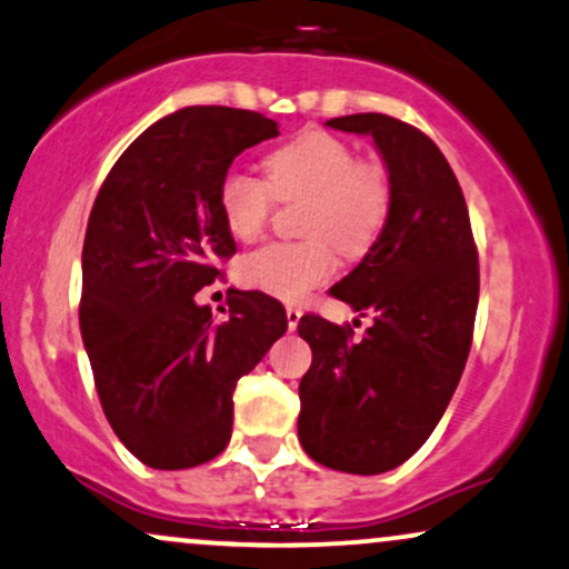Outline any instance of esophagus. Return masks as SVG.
<instances>
[{"instance_id": "34e87169", "label": "esophagus", "mask_w": 569, "mask_h": 569, "mask_svg": "<svg viewBox=\"0 0 569 569\" xmlns=\"http://www.w3.org/2000/svg\"><path fill=\"white\" fill-rule=\"evenodd\" d=\"M299 318H302V310H299V307H293V305L286 307V321H289V329H291V331L297 329Z\"/></svg>"}]
</instances>
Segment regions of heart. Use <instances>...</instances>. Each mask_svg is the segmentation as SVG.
I'll return each instance as SVG.
<instances>
[{
    "label": "heart",
    "mask_w": 569,
    "mask_h": 569,
    "mask_svg": "<svg viewBox=\"0 0 569 569\" xmlns=\"http://www.w3.org/2000/svg\"><path fill=\"white\" fill-rule=\"evenodd\" d=\"M264 179L227 171L219 181V211L240 243L264 232L276 200H305L297 243H267L240 259L248 289L299 302L337 270V251L358 259L377 243L390 217V179L377 160L356 158L348 141L305 130L264 158Z\"/></svg>",
    "instance_id": "heart-1"
}]
</instances>
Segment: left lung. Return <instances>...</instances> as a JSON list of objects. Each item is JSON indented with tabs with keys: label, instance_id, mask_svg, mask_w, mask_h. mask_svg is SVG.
I'll list each match as a JSON object with an SVG mask.
<instances>
[{
	"label": "left lung",
	"instance_id": "obj_1",
	"mask_svg": "<svg viewBox=\"0 0 569 569\" xmlns=\"http://www.w3.org/2000/svg\"><path fill=\"white\" fill-rule=\"evenodd\" d=\"M371 136L390 179V217L361 264L331 289L375 323L305 316L312 363L299 382V441L316 462L358 476L407 462L449 407L473 339L479 253L452 168L422 130L388 114L326 122Z\"/></svg>",
	"mask_w": 569,
	"mask_h": 569
}]
</instances>
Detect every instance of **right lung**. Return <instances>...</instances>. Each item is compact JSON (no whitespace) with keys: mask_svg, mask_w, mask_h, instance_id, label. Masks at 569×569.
I'll list each match as a JSON object with an SVG mask.
<instances>
[{"mask_svg":"<svg viewBox=\"0 0 569 569\" xmlns=\"http://www.w3.org/2000/svg\"><path fill=\"white\" fill-rule=\"evenodd\" d=\"M276 136L259 112L184 107L143 130L98 189L82 246V342L117 439L158 471L224 452L234 385L289 329L262 291L230 289L221 323L194 302L234 253L221 176Z\"/></svg>","mask_w":569,"mask_h":569,"instance_id":"add662e5","label":"right lung"}]
</instances>
